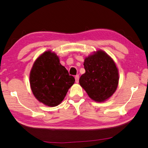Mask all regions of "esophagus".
<instances>
[{
    "mask_svg": "<svg viewBox=\"0 0 148 148\" xmlns=\"http://www.w3.org/2000/svg\"><path fill=\"white\" fill-rule=\"evenodd\" d=\"M79 76L78 74L76 75V76H75V80H76V83H78V82H79Z\"/></svg>",
    "mask_w": 148,
    "mask_h": 148,
    "instance_id": "34e87169",
    "label": "esophagus"
}]
</instances>
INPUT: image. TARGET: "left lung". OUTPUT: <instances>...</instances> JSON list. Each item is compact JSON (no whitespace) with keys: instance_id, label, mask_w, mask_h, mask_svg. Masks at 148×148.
I'll list each match as a JSON object with an SVG mask.
<instances>
[{"instance_id":"obj_1","label":"left lung","mask_w":148,"mask_h":148,"mask_svg":"<svg viewBox=\"0 0 148 148\" xmlns=\"http://www.w3.org/2000/svg\"><path fill=\"white\" fill-rule=\"evenodd\" d=\"M85 73L79 82L88 96L101 102L111 97L119 84V72L113 60L103 51L99 50L86 58Z\"/></svg>"}]
</instances>
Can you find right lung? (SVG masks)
<instances>
[{"instance_id":"right-lung-1","label":"right lung","mask_w":148,"mask_h":148,"mask_svg":"<svg viewBox=\"0 0 148 148\" xmlns=\"http://www.w3.org/2000/svg\"><path fill=\"white\" fill-rule=\"evenodd\" d=\"M74 82V77L61 65L56 53L50 51L37 59L29 74L30 87L35 97L50 107L58 106L63 101Z\"/></svg>"}]
</instances>
